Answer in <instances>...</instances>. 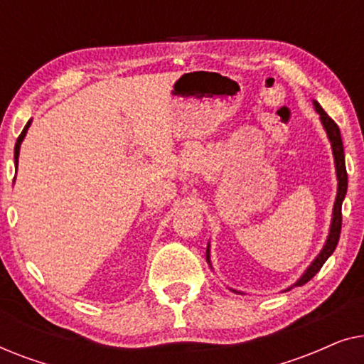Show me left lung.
<instances>
[{
    "mask_svg": "<svg viewBox=\"0 0 364 364\" xmlns=\"http://www.w3.org/2000/svg\"><path fill=\"white\" fill-rule=\"evenodd\" d=\"M315 109L316 112L320 114L323 126L326 129L328 137H330L331 147H333V156H335V164H336V176H338V196H336V202H335V208H333V222H331V228H330V235H328L326 245L323 247V250L320 255L316 257V260L311 263L310 268H308L305 275H303L300 280L295 283V287H301L305 285L306 282H310L313 277L320 272V268L323 267V263L328 260V257L335 252V248L338 245V240H340V233H341V203L343 198L346 196V188H348V173H346V166H345V151H343V141H341V134H340V127L338 124L333 121V119L328 116L320 104L315 102ZM207 258H208V250H207ZM290 290V288H288Z\"/></svg>",
    "mask_w": 364,
    "mask_h": 364,
    "instance_id": "8db88e82",
    "label": "left lung"
}]
</instances>
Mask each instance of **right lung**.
Returning a JSON list of instances; mask_svg holds the SVG:
<instances>
[{"mask_svg":"<svg viewBox=\"0 0 364 364\" xmlns=\"http://www.w3.org/2000/svg\"><path fill=\"white\" fill-rule=\"evenodd\" d=\"M29 122L28 121V124L26 126H24V129H23V132L19 134V137H18V141H16V146H14V164H16L18 166V156H19V146H21V142H23V139H24V136H26V131H28V127H29Z\"/></svg>","mask_w":364,"mask_h":364,"instance_id":"add662e5","label":"right lung"}]
</instances>
